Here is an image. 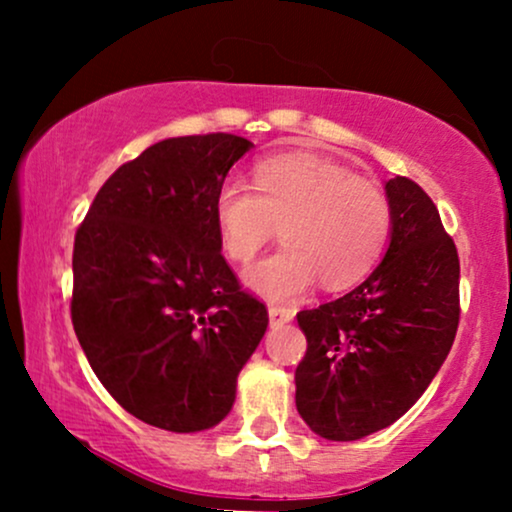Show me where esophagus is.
Wrapping results in <instances>:
<instances>
[{"label": "esophagus", "mask_w": 512, "mask_h": 512, "mask_svg": "<svg viewBox=\"0 0 512 512\" xmlns=\"http://www.w3.org/2000/svg\"><path fill=\"white\" fill-rule=\"evenodd\" d=\"M293 310L286 308V305H269V322L272 325H284V322L293 320Z\"/></svg>", "instance_id": "esophagus-1"}]
</instances>
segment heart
I'll return each instance as SVG.
<instances>
[{"label":"heart","mask_w":512,"mask_h":512,"mask_svg":"<svg viewBox=\"0 0 512 512\" xmlns=\"http://www.w3.org/2000/svg\"><path fill=\"white\" fill-rule=\"evenodd\" d=\"M214 219L223 250L240 264L279 226L284 245L245 274L250 289L272 301L298 296L315 276L330 291L349 289L373 272L392 236V204L378 182L305 154L257 163L252 190L221 182Z\"/></svg>","instance_id":"1"}]
</instances>
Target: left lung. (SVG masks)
Segmentation results:
<instances>
[{
  "mask_svg": "<svg viewBox=\"0 0 512 512\" xmlns=\"http://www.w3.org/2000/svg\"><path fill=\"white\" fill-rule=\"evenodd\" d=\"M392 238L375 272L337 301L301 310L298 414L317 436L358 440L395 424L443 366L460 325V257L414 180L385 182Z\"/></svg>",
  "mask_w": 512,
  "mask_h": 512,
  "instance_id": "1",
  "label": "left lung"
}]
</instances>
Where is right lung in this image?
I'll return each mask as SVG.
<instances>
[{
	"mask_svg": "<svg viewBox=\"0 0 512 512\" xmlns=\"http://www.w3.org/2000/svg\"><path fill=\"white\" fill-rule=\"evenodd\" d=\"M252 142L163 139L105 180L74 236L72 325L105 390L144 424L216 426L269 325L221 255L214 197Z\"/></svg>",
	"mask_w": 512,
	"mask_h": 512,
	"instance_id": "1",
	"label": "right lung"
}]
</instances>
